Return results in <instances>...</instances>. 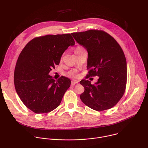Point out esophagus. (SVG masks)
I'll list each match as a JSON object with an SVG mask.
<instances>
[{"label": "esophagus", "mask_w": 148, "mask_h": 148, "mask_svg": "<svg viewBox=\"0 0 148 148\" xmlns=\"http://www.w3.org/2000/svg\"><path fill=\"white\" fill-rule=\"evenodd\" d=\"M78 82V81H77V80L72 81H71V86H74V85H75V84H77Z\"/></svg>", "instance_id": "1"}]
</instances>
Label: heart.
I'll return each mask as SVG.
<instances>
[{
	"mask_svg": "<svg viewBox=\"0 0 148 148\" xmlns=\"http://www.w3.org/2000/svg\"><path fill=\"white\" fill-rule=\"evenodd\" d=\"M84 50V49L82 47H80V46H78V47L75 49L74 52H75V54H77V53H78ZM69 75H70V76H74V75H75L76 73H75V72L74 71H70V72L69 73Z\"/></svg>",
	"mask_w": 148,
	"mask_h": 148,
	"instance_id": "obj_1",
	"label": "heart"
}]
</instances>
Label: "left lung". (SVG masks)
<instances>
[{"label": "left lung", "mask_w": 148, "mask_h": 148, "mask_svg": "<svg viewBox=\"0 0 148 148\" xmlns=\"http://www.w3.org/2000/svg\"><path fill=\"white\" fill-rule=\"evenodd\" d=\"M77 43L88 54L87 78L98 76V81L82 79L84 92L82 102L90 108L100 111L110 109L122 97L127 79L126 58L121 46L110 34L101 30H90L73 33Z\"/></svg>", "instance_id": "obj_1"}]
</instances>
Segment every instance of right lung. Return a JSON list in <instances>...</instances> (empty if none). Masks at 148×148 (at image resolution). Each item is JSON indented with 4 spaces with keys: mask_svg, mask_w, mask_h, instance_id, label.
Masks as SVG:
<instances>
[{
    "mask_svg": "<svg viewBox=\"0 0 148 148\" xmlns=\"http://www.w3.org/2000/svg\"><path fill=\"white\" fill-rule=\"evenodd\" d=\"M74 45L70 34L46 35L32 40L20 53L14 74L15 89L33 112L47 113L60 105L71 80L62 76L56 81L49 73Z\"/></svg>",
    "mask_w": 148,
    "mask_h": 148,
    "instance_id": "obj_1",
    "label": "right lung"
}]
</instances>
